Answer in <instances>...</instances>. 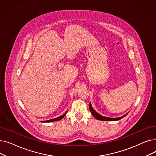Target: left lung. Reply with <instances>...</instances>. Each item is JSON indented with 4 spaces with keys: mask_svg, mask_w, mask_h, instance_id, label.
<instances>
[{
    "mask_svg": "<svg viewBox=\"0 0 156 156\" xmlns=\"http://www.w3.org/2000/svg\"><path fill=\"white\" fill-rule=\"evenodd\" d=\"M89 108H90V110L91 113L92 114V115L97 119L99 120H101V121H118L119 120L121 119H122V118H124L125 116H126L128 113L125 114L124 116H122L121 117L119 118H108V117H105V116H102L101 114H99V113H97L92 108V106L91 105V103L89 104Z\"/></svg>",
    "mask_w": 156,
    "mask_h": 156,
    "instance_id": "1",
    "label": "left lung"
}]
</instances>
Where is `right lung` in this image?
Masks as SVG:
<instances>
[{
  "mask_svg": "<svg viewBox=\"0 0 156 156\" xmlns=\"http://www.w3.org/2000/svg\"><path fill=\"white\" fill-rule=\"evenodd\" d=\"M66 113H67V111L62 116H59V117H57V118H54V119H50V120H47V121H42V122H51V121H59V120H61V119H62L64 116H65V115L66 114Z\"/></svg>",
  "mask_w": 156,
  "mask_h": 156,
  "instance_id": "add662e5",
  "label": "right lung"
}]
</instances>
